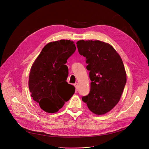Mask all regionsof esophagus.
Masks as SVG:
<instances>
[{"mask_svg":"<svg viewBox=\"0 0 149 149\" xmlns=\"http://www.w3.org/2000/svg\"><path fill=\"white\" fill-rule=\"evenodd\" d=\"M74 86H75V87L76 91H77V90L78 89V83H75V84H74Z\"/></svg>","mask_w":149,"mask_h":149,"instance_id":"1","label":"esophagus"}]
</instances>
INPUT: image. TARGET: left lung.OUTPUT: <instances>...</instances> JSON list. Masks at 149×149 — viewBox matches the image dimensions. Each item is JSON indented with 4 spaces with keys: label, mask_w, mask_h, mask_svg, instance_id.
I'll return each instance as SVG.
<instances>
[{
    "label": "left lung",
    "mask_w": 149,
    "mask_h": 149,
    "mask_svg": "<svg viewBox=\"0 0 149 149\" xmlns=\"http://www.w3.org/2000/svg\"><path fill=\"white\" fill-rule=\"evenodd\" d=\"M77 45L79 55L86 58L91 81L82 100L94 113H106L119 101L127 83L123 62L111 45L99 40H79Z\"/></svg>",
    "instance_id": "obj_1"
}]
</instances>
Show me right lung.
<instances>
[{
    "instance_id": "right-lung-1",
    "label": "right lung",
    "mask_w": 149,
    "mask_h": 149,
    "mask_svg": "<svg viewBox=\"0 0 149 149\" xmlns=\"http://www.w3.org/2000/svg\"><path fill=\"white\" fill-rule=\"evenodd\" d=\"M75 50L70 40L50 42L31 67L29 81L31 97L46 112H58L75 93V87L66 81L69 73L65 64Z\"/></svg>"
}]
</instances>
